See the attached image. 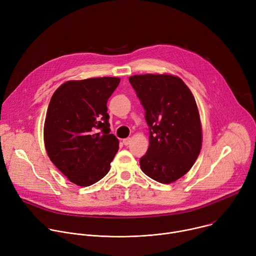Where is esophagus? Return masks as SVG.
Masks as SVG:
<instances>
[{"mask_svg": "<svg viewBox=\"0 0 256 256\" xmlns=\"http://www.w3.org/2000/svg\"><path fill=\"white\" fill-rule=\"evenodd\" d=\"M130 142H132V138H124L122 144H124V146H128V145L130 144Z\"/></svg>", "mask_w": 256, "mask_h": 256, "instance_id": "1", "label": "esophagus"}]
</instances>
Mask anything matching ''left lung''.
<instances>
[{
  "label": "left lung",
  "instance_id": "left-lung-1",
  "mask_svg": "<svg viewBox=\"0 0 256 256\" xmlns=\"http://www.w3.org/2000/svg\"><path fill=\"white\" fill-rule=\"evenodd\" d=\"M145 109L149 148L141 170L149 178L170 184L187 174L202 145L195 98L189 88L170 74H142L128 78Z\"/></svg>",
  "mask_w": 256,
  "mask_h": 256
}]
</instances>
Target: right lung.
Instances as JSON below:
<instances>
[{
  "label": "right lung",
  "mask_w": 256,
  "mask_h": 256,
  "mask_svg": "<svg viewBox=\"0 0 256 256\" xmlns=\"http://www.w3.org/2000/svg\"><path fill=\"white\" fill-rule=\"evenodd\" d=\"M118 78L69 80L53 94L44 141L51 161L72 182L86 187L103 178L118 151L110 134L107 101Z\"/></svg>",
  "instance_id": "add662e5"
}]
</instances>
